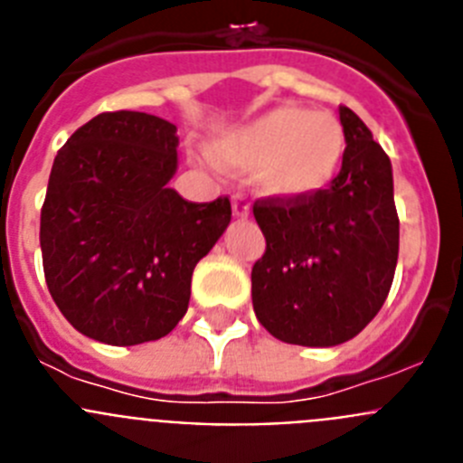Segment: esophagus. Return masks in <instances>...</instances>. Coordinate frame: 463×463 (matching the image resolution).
<instances>
[{
    "label": "esophagus",
    "instance_id": "obj_1",
    "mask_svg": "<svg viewBox=\"0 0 463 463\" xmlns=\"http://www.w3.org/2000/svg\"><path fill=\"white\" fill-rule=\"evenodd\" d=\"M232 208H234V215L236 218H248L250 215V202L245 199L243 194H234L232 196Z\"/></svg>",
    "mask_w": 463,
    "mask_h": 463
}]
</instances>
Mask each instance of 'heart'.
Returning <instances> with one entry per match:
<instances>
[{
  "instance_id": "obj_1",
  "label": "heart",
  "mask_w": 463,
  "mask_h": 463,
  "mask_svg": "<svg viewBox=\"0 0 463 463\" xmlns=\"http://www.w3.org/2000/svg\"><path fill=\"white\" fill-rule=\"evenodd\" d=\"M347 134L326 110L278 106L264 116L220 134L211 146L218 165L255 171L264 194L298 202L331 185L341 171Z\"/></svg>"
}]
</instances>
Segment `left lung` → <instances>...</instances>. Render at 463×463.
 Here are the masks:
<instances>
[{"instance_id":"1","label":"left lung","mask_w":463,"mask_h":463,"mask_svg":"<svg viewBox=\"0 0 463 463\" xmlns=\"http://www.w3.org/2000/svg\"><path fill=\"white\" fill-rule=\"evenodd\" d=\"M347 150L329 190L257 199L267 250L252 267V308L278 341L331 347L383 308L399 260L392 162L357 113L341 106Z\"/></svg>"}]
</instances>
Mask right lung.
Returning <instances> with one entry per match:
<instances>
[{
	"mask_svg": "<svg viewBox=\"0 0 463 463\" xmlns=\"http://www.w3.org/2000/svg\"><path fill=\"white\" fill-rule=\"evenodd\" d=\"M175 125L99 113L69 137L41 208L48 292L83 336L138 345L166 336L190 304L192 271L232 220L227 196L185 202Z\"/></svg>",
	"mask_w": 463,
	"mask_h": 463,
	"instance_id": "obj_1",
	"label": "right lung"
}]
</instances>
